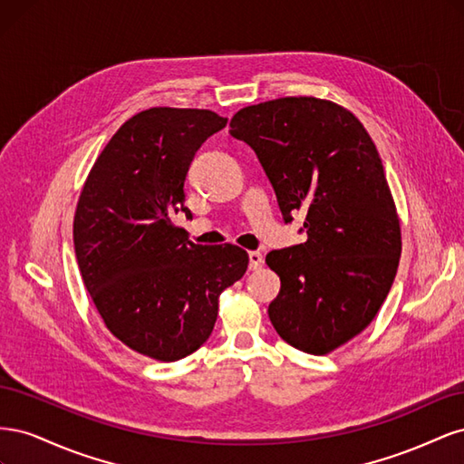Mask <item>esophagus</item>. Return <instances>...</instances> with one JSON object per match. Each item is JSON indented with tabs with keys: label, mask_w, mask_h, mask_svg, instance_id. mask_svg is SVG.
Listing matches in <instances>:
<instances>
[{
	"label": "esophagus",
	"mask_w": 464,
	"mask_h": 464,
	"mask_svg": "<svg viewBox=\"0 0 464 464\" xmlns=\"http://www.w3.org/2000/svg\"><path fill=\"white\" fill-rule=\"evenodd\" d=\"M263 263H265V259H263V256L259 254V251H249V269L251 271L261 269Z\"/></svg>",
	"instance_id": "obj_1"
}]
</instances>
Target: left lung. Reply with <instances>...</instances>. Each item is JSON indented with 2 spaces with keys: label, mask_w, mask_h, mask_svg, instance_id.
Here are the masks:
<instances>
[{
  "label": "left lung",
  "mask_w": 464,
  "mask_h": 464,
  "mask_svg": "<svg viewBox=\"0 0 464 464\" xmlns=\"http://www.w3.org/2000/svg\"><path fill=\"white\" fill-rule=\"evenodd\" d=\"M230 135L256 150L285 222L305 215L304 244L275 249L269 319L290 346L329 354L366 329L401 257V224L382 159L360 120L314 96L242 108Z\"/></svg>",
  "instance_id": "left-lung-1"
}]
</instances>
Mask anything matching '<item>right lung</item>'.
<instances>
[{"mask_svg": "<svg viewBox=\"0 0 464 464\" xmlns=\"http://www.w3.org/2000/svg\"><path fill=\"white\" fill-rule=\"evenodd\" d=\"M198 108H149L96 159L73 220L79 271L108 331L135 353L176 362L213 333L222 290L240 280L242 247L199 246L172 222L186 213L195 152L227 128Z\"/></svg>", "mask_w": 464, "mask_h": 464, "instance_id": "right-lung-1", "label": "right lung"}]
</instances>
